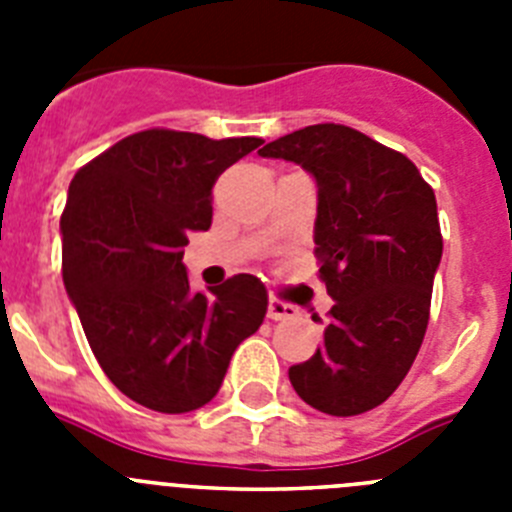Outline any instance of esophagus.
<instances>
[{
    "label": "esophagus",
    "instance_id": "1",
    "mask_svg": "<svg viewBox=\"0 0 512 512\" xmlns=\"http://www.w3.org/2000/svg\"><path fill=\"white\" fill-rule=\"evenodd\" d=\"M266 315H269L271 320H292L297 315V307L289 305V302L269 300V307H266Z\"/></svg>",
    "mask_w": 512,
    "mask_h": 512
}]
</instances>
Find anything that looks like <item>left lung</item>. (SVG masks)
<instances>
[{
    "mask_svg": "<svg viewBox=\"0 0 512 512\" xmlns=\"http://www.w3.org/2000/svg\"><path fill=\"white\" fill-rule=\"evenodd\" d=\"M259 156L302 166L318 187L312 241L336 302L323 346L289 382L320 413H366L400 387L428 328L443 253L436 194L410 158L333 122L271 140Z\"/></svg>",
    "mask_w": 512,
    "mask_h": 512,
    "instance_id": "left-lung-1",
    "label": "left lung"
}]
</instances>
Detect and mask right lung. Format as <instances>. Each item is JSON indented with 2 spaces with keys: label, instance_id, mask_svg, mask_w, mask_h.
Returning a JSON list of instances; mask_svg holds the SVG:
<instances>
[{
  "label": "right lung",
  "instance_id": "right-lung-1",
  "mask_svg": "<svg viewBox=\"0 0 512 512\" xmlns=\"http://www.w3.org/2000/svg\"><path fill=\"white\" fill-rule=\"evenodd\" d=\"M261 138L143 130L71 179L61 215L63 284L102 372L156 413L212 400L235 348L264 323L266 287L238 274L192 292L187 235L212 223V187Z\"/></svg>",
  "mask_w": 512,
  "mask_h": 512
}]
</instances>
